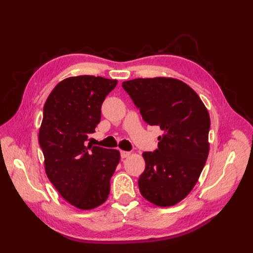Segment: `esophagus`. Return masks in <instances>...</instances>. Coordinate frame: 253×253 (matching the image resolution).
I'll use <instances>...</instances> for the list:
<instances>
[{
    "label": "esophagus",
    "mask_w": 253,
    "mask_h": 253,
    "mask_svg": "<svg viewBox=\"0 0 253 253\" xmlns=\"http://www.w3.org/2000/svg\"><path fill=\"white\" fill-rule=\"evenodd\" d=\"M129 154L131 153L129 152H126V151H120V155H121V158H126L129 156Z\"/></svg>",
    "instance_id": "1"
}]
</instances>
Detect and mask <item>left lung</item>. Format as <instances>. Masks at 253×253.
<instances>
[{
  "mask_svg": "<svg viewBox=\"0 0 253 253\" xmlns=\"http://www.w3.org/2000/svg\"><path fill=\"white\" fill-rule=\"evenodd\" d=\"M122 87L143 120L164 131L158 149L142 154L145 169L138 180L140 193L159 207L178 204L194 188L208 158V110L178 79L137 78L122 82Z\"/></svg>",
  "mask_w": 253,
  "mask_h": 253,
  "instance_id": "8db88e82",
  "label": "left lung"
}]
</instances>
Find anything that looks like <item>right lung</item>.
<instances>
[{
  "instance_id": "right-lung-1",
  "label": "right lung",
  "mask_w": 253,
  "mask_h": 253,
  "mask_svg": "<svg viewBox=\"0 0 253 253\" xmlns=\"http://www.w3.org/2000/svg\"><path fill=\"white\" fill-rule=\"evenodd\" d=\"M117 80L77 76L59 82L43 109L39 142L45 172L66 202L81 210L102 205L120 160L117 150L87 144L101 118V105Z\"/></svg>"
}]
</instances>
